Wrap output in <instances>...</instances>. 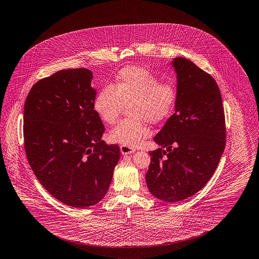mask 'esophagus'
I'll return each instance as SVG.
<instances>
[{
	"instance_id": "1",
	"label": "esophagus",
	"mask_w": 259,
	"mask_h": 259,
	"mask_svg": "<svg viewBox=\"0 0 259 259\" xmlns=\"http://www.w3.org/2000/svg\"><path fill=\"white\" fill-rule=\"evenodd\" d=\"M119 148H120V152L122 154H131V153H134L136 151L135 148H133L131 146H126V145H120Z\"/></svg>"
}]
</instances>
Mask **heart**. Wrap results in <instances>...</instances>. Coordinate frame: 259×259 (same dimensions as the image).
<instances>
[{
	"mask_svg": "<svg viewBox=\"0 0 259 259\" xmlns=\"http://www.w3.org/2000/svg\"><path fill=\"white\" fill-rule=\"evenodd\" d=\"M177 102V90L145 68L128 66L118 72L115 81L95 98L94 110L105 123L116 122L123 108L131 117L120 120L109 133L113 142L135 147L148 136L147 122L158 123L168 118Z\"/></svg>",
	"mask_w": 259,
	"mask_h": 259,
	"instance_id": "1",
	"label": "heart"
}]
</instances>
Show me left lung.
<instances>
[{
    "label": "left lung",
    "instance_id": "left-lung-1",
    "mask_svg": "<svg viewBox=\"0 0 259 259\" xmlns=\"http://www.w3.org/2000/svg\"><path fill=\"white\" fill-rule=\"evenodd\" d=\"M171 63L177 74L175 113L153 139L161 148L149 151L145 180L154 197L176 203L195 195L211 179L225 150L226 120L212 76L186 58L177 57Z\"/></svg>",
    "mask_w": 259,
    "mask_h": 259
}]
</instances>
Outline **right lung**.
Masks as SVG:
<instances>
[{
	"mask_svg": "<svg viewBox=\"0 0 259 259\" xmlns=\"http://www.w3.org/2000/svg\"><path fill=\"white\" fill-rule=\"evenodd\" d=\"M93 73L60 70L37 81L24 103L25 154L40 184L61 203L88 208L108 192L120 152L102 141Z\"/></svg>",
	"mask_w": 259,
	"mask_h": 259,
	"instance_id": "obj_1",
	"label": "right lung"
}]
</instances>
